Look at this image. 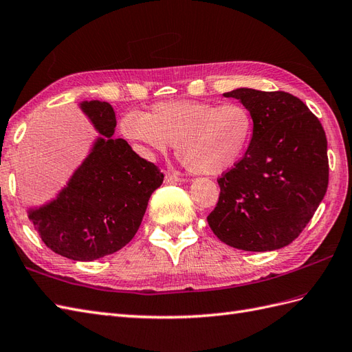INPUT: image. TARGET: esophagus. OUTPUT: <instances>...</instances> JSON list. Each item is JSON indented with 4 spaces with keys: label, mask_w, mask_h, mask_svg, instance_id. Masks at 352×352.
Returning <instances> with one entry per match:
<instances>
[{
    "label": "esophagus",
    "mask_w": 352,
    "mask_h": 352,
    "mask_svg": "<svg viewBox=\"0 0 352 352\" xmlns=\"http://www.w3.org/2000/svg\"><path fill=\"white\" fill-rule=\"evenodd\" d=\"M165 182L166 183H178V182H184V178L182 174H178V173H166Z\"/></svg>",
    "instance_id": "34e87169"
}]
</instances>
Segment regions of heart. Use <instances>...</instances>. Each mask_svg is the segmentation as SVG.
Returning a JSON list of instances; mask_svg holds the SVG:
<instances>
[{
  "mask_svg": "<svg viewBox=\"0 0 352 352\" xmlns=\"http://www.w3.org/2000/svg\"><path fill=\"white\" fill-rule=\"evenodd\" d=\"M254 131L244 104L168 101L122 119V132L146 151L177 146V157L193 174L219 175L245 155Z\"/></svg>",
  "mask_w": 352,
  "mask_h": 352,
  "instance_id": "heart-1",
  "label": "heart"
}]
</instances>
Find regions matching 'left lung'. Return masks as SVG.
Instances as JSON below:
<instances>
[{
	"instance_id": "8db88e82",
	"label": "left lung",
	"mask_w": 352,
	"mask_h": 352,
	"mask_svg": "<svg viewBox=\"0 0 352 352\" xmlns=\"http://www.w3.org/2000/svg\"><path fill=\"white\" fill-rule=\"evenodd\" d=\"M254 131L238 164L217 179L208 224L224 244L244 251L283 248L300 235L329 186L327 138L318 117L292 94L236 89Z\"/></svg>"
}]
</instances>
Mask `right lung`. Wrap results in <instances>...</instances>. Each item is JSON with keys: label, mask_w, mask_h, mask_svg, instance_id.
<instances>
[{"label": "right lung", "mask_w": 352, "mask_h": 352, "mask_svg": "<svg viewBox=\"0 0 352 352\" xmlns=\"http://www.w3.org/2000/svg\"><path fill=\"white\" fill-rule=\"evenodd\" d=\"M82 108L102 137L58 199L31 210L30 220L53 253L90 262L116 253L135 236L164 174L124 140L113 138L110 104L89 101Z\"/></svg>", "instance_id": "right-lung-1"}]
</instances>
